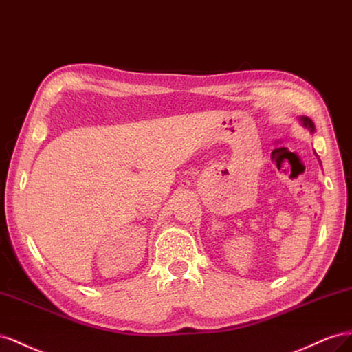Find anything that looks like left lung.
<instances>
[{"label": "left lung", "instance_id": "obj_1", "mask_svg": "<svg viewBox=\"0 0 352 352\" xmlns=\"http://www.w3.org/2000/svg\"><path fill=\"white\" fill-rule=\"evenodd\" d=\"M302 122H304V125L305 126H308L311 131H314V124H313V120L311 119H308V118H302Z\"/></svg>", "mask_w": 352, "mask_h": 352}]
</instances>
